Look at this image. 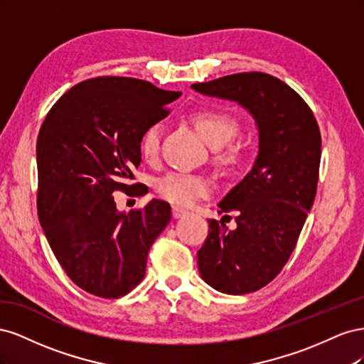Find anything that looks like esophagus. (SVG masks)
Here are the masks:
<instances>
[{
  "instance_id": "obj_1",
  "label": "esophagus",
  "mask_w": 364,
  "mask_h": 364,
  "mask_svg": "<svg viewBox=\"0 0 364 364\" xmlns=\"http://www.w3.org/2000/svg\"><path fill=\"white\" fill-rule=\"evenodd\" d=\"M171 213H173V217H174V218H182V217L186 214L185 209L181 208V206H173Z\"/></svg>"
}]
</instances>
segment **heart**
I'll use <instances>...</instances> for the list:
<instances>
[{
  "label": "heart",
  "instance_id": "heart-1",
  "mask_svg": "<svg viewBox=\"0 0 364 364\" xmlns=\"http://www.w3.org/2000/svg\"><path fill=\"white\" fill-rule=\"evenodd\" d=\"M197 130L211 146H223L235 135L237 118L223 109L205 107L191 115ZM161 124H150L139 138V153L146 161L156 159L159 153ZM213 190V183L202 174L168 171L156 181V191L162 199L179 206H191Z\"/></svg>",
  "mask_w": 364,
  "mask_h": 364
}]
</instances>
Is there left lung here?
I'll return each mask as SVG.
<instances>
[{"label": "left lung", "instance_id": "1", "mask_svg": "<svg viewBox=\"0 0 364 364\" xmlns=\"http://www.w3.org/2000/svg\"><path fill=\"white\" fill-rule=\"evenodd\" d=\"M191 87L238 102L257 121V161L218 203V213H237V228L229 229L223 218L208 220L209 232L197 252L200 277L213 289L226 294L257 291L287 264L313 206L321 130L304 98L266 73L230 74Z\"/></svg>", "mask_w": 364, "mask_h": 364}]
</instances>
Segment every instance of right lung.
Masks as SVG:
<instances>
[{"label": "right lung", "mask_w": 364, "mask_h": 364, "mask_svg": "<svg viewBox=\"0 0 364 364\" xmlns=\"http://www.w3.org/2000/svg\"><path fill=\"white\" fill-rule=\"evenodd\" d=\"M181 95L134 77L77 83L53 105L36 142L38 215L68 278L94 296L117 299L146 274L147 255L171 218L164 200L129 214L114 193L142 196L135 182L139 138Z\"/></svg>", "instance_id": "add662e5"}]
</instances>
